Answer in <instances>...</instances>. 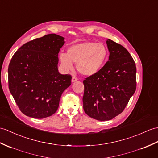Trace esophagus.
<instances>
[{
    "instance_id": "esophagus-1",
    "label": "esophagus",
    "mask_w": 158,
    "mask_h": 158,
    "mask_svg": "<svg viewBox=\"0 0 158 158\" xmlns=\"http://www.w3.org/2000/svg\"><path fill=\"white\" fill-rule=\"evenodd\" d=\"M77 80H78L77 77H73L72 79H71V81H72L73 83H74V82L77 81Z\"/></svg>"
}]
</instances>
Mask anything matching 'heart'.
Wrapping results in <instances>:
<instances>
[{"label":"heart","mask_w":158,"mask_h":158,"mask_svg":"<svg viewBox=\"0 0 158 158\" xmlns=\"http://www.w3.org/2000/svg\"><path fill=\"white\" fill-rule=\"evenodd\" d=\"M108 58V50L103 43L83 42L69 48L67 54H61L60 60L67 70L75 63L77 71L85 76L96 75L104 67Z\"/></svg>","instance_id":"heart-1"}]
</instances>
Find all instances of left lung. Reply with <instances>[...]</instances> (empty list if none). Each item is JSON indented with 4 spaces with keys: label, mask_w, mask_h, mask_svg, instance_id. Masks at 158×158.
<instances>
[{
    "label": "left lung",
    "mask_w": 158,
    "mask_h": 158,
    "mask_svg": "<svg viewBox=\"0 0 158 158\" xmlns=\"http://www.w3.org/2000/svg\"><path fill=\"white\" fill-rule=\"evenodd\" d=\"M108 61L96 75L83 81L84 111L91 118L104 121L122 112L136 90V65L125 48L106 41Z\"/></svg>",
    "instance_id": "obj_1"
}]
</instances>
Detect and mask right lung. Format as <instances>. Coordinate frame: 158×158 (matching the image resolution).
<instances>
[{
	"label": "right lung",
	"mask_w": 158,
	"mask_h": 158,
	"mask_svg": "<svg viewBox=\"0 0 158 158\" xmlns=\"http://www.w3.org/2000/svg\"><path fill=\"white\" fill-rule=\"evenodd\" d=\"M64 38L48 34L25 43L9 65L10 94L25 115L44 118L56 112L62 94L71 85V75L58 72V52Z\"/></svg>",
	"instance_id": "1"
}]
</instances>
